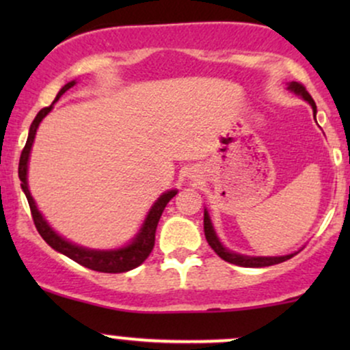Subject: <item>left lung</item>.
<instances>
[{
    "instance_id": "1",
    "label": "left lung",
    "mask_w": 350,
    "mask_h": 350,
    "mask_svg": "<svg viewBox=\"0 0 350 350\" xmlns=\"http://www.w3.org/2000/svg\"><path fill=\"white\" fill-rule=\"evenodd\" d=\"M288 88H290L291 92H295V94L301 95V97L306 100L309 105L312 107V111H314V115H316L314 100H312L311 95L308 94V90L304 88L303 83L291 82L290 85H288ZM204 234H206V239H207L208 245H211V248L217 253V255L220 256V258L226 260V262H228V263L239 265V267H245V268L271 267V265H278L281 262H286V260H290L291 256L295 255V253H291V255H284V256H247V255H239V253L227 250V248L219 242V239H217L215 230H214V227H212L211 217H208L207 211H204Z\"/></svg>"
}]
</instances>
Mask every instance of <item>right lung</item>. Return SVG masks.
Returning <instances> with one entry per match:
<instances>
[{
  "label": "right lung",
  "mask_w": 350,
  "mask_h": 350,
  "mask_svg": "<svg viewBox=\"0 0 350 350\" xmlns=\"http://www.w3.org/2000/svg\"><path fill=\"white\" fill-rule=\"evenodd\" d=\"M74 85H75V80H72V82L66 83V85L60 88V92L57 94V97H55L54 103L60 98V95L66 94V92ZM54 103H52V105H54ZM52 105L42 108V110L36 115L34 122L31 123L26 146H24V150L21 152V159H19V171H18L19 179H21V187L24 194H26L27 202H29L34 226L38 228V232L41 234L42 239L46 240V242L49 243L55 252L69 256L70 260H74V262L82 265V267L90 268V270H95V271H102V273H124V271L133 270V268L139 267V265L150 256L152 247H154L156 227H158L159 219H161L164 207L167 206V202H170L176 194H178V191L172 189V191L164 192L161 198L156 200L154 206L150 208V212H148L146 219H144L143 226L139 228L138 234H136L133 242L126 245V247L118 248V250H88V248L79 247V245L67 242L66 239H62L59 234H55V232L49 227V224L44 220L42 214L38 211V207H36V202L33 196H31L29 187H27V161H29V152L34 143L36 130H38L39 123L42 122L44 116L52 110Z\"/></svg>",
  "instance_id": "right-lung-1"
}]
</instances>
